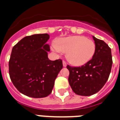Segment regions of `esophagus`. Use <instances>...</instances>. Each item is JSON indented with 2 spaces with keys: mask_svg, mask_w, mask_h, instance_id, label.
Segmentation results:
<instances>
[{
  "mask_svg": "<svg viewBox=\"0 0 120 120\" xmlns=\"http://www.w3.org/2000/svg\"><path fill=\"white\" fill-rule=\"evenodd\" d=\"M67 63H66L65 61H63V66H64V67H67Z\"/></svg>",
  "mask_w": 120,
  "mask_h": 120,
  "instance_id": "esophagus-1",
  "label": "esophagus"
}]
</instances>
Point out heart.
I'll use <instances>...</instances> for the list:
<instances>
[{
    "label": "heart",
    "instance_id": "heart-1",
    "mask_svg": "<svg viewBox=\"0 0 120 120\" xmlns=\"http://www.w3.org/2000/svg\"><path fill=\"white\" fill-rule=\"evenodd\" d=\"M51 48L58 53L67 52L68 61L75 66L83 65L89 62L96 50L95 42L81 35L59 38L56 43H52Z\"/></svg>",
    "mask_w": 120,
    "mask_h": 120
}]
</instances>
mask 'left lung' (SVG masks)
I'll use <instances>...</instances> for the list:
<instances>
[{"label": "left lung", "instance_id": "obj_1", "mask_svg": "<svg viewBox=\"0 0 120 120\" xmlns=\"http://www.w3.org/2000/svg\"><path fill=\"white\" fill-rule=\"evenodd\" d=\"M96 50L93 56L84 65H67L68 82L77 95L90 96L99 91L106 83L112 70V51L104 41L93 36Z\"/></svg>", "mask_w": 120, "mask_h": 120}]
</instances>
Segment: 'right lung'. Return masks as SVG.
Segmentation results:
<instances>
[{"instance_id": "add662e5", "label": "right lung", "mask_w": 120, "mask_h": 120, "mask_svg": "<svg viewBox=\"0 0 120 120\" xmlns=\"http://www.w3.org/2000/svg\"><path fill=\"white\" fill-rule=\"evenodd\" d=\"M49 34H34L20 40L12 49L8 62L9 75L15 88L23 95L43 98L52 93L55 80L63 68L60 59L48 58Z\"/></svg>"}]
</instances>
